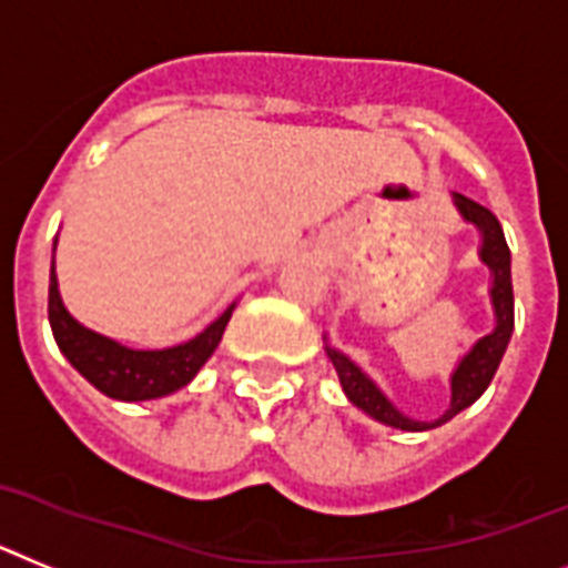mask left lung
I'll return each instance as SVG.
<instances>
[{"label": "left lung", "mask_w": 568, "mask_h": 568, "mask_svg": "<svg viewBox=\"0 0 568 568\" xmlns=\"http://www.w3.org/2000/svg\"><path fill=\"white\" fill-rule=\"evenodd\" d=\"M455 202L468 223H475L477 229L483 231L480 256L483 263L491 268V274H495V283H491V303H495L497 325L495 332L486 334L483 339H477L475 348H471V352L463 357L460 366H457L455 377H452V406H448V412L443 414L440 420L434 423L408 420L406 414L397 412V408L379 394V388L354 366L352 359L343 357V354L334 352V348H328V357H332L334 368H337L339 383H343V392L348 394V400L357 408H363L366 414H372L374 420L386 423V426L394 428H403V432H426V428H437L443 426V423L452 420L455 414H460L466 406H471V403L489 388L491 377H495L497 366H500L503 352H506V345H509L511 328H515L511 254L509 245H506V236H503L500 220H497L486 205L468 200V196L463 194H455Z\"/></svg>", "instance_id": "8db88e82"}]
</instances>
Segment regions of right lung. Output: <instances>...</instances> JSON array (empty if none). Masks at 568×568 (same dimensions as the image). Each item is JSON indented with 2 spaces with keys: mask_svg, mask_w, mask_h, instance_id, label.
I'll return each mask as SVG.
<instances>
[{
  "mask_svg": "<svg viewBox=\"0 0 568 568\" xmlns=\"http://www.w3.org/2000/svg\"><path fill=\"white\" fill-rule=\"evenodd\" d=\"M231 312L196 334L191 343L174 345L165 352H131L125 345L113 343L102 334L91 332L85 325H79L65 305L59 300L57 274L51 265V285H48V320H51L53 339L62 348L71 366L77 368L91 386L100 388L102 394L113 400H154L176 388L189 386L196 377L205 359L214 354V348L223 339L225 325H229Z\"/></svg>",
  "mask_w": 568,
  "mask_h": 568,
  "instance_id": "1",
  "label": "right lung"
}]
</instances>
